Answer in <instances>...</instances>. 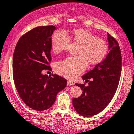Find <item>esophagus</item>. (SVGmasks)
Returning <instances> with one entry per match:
<instances>
[{
  "instance_id": "obj_1",
  "label": "esophagus",
  "mask_w": 134,
  "mask_h": 134,
  "mask_svg": "<svg viewBox=\"0 0 134 134\" xmlns=\"http://www.w3.org/2000/svg\"><path fill=\"white\" fill-rule=\"evenodd\" d=\"M75 83L71 80H67V86H73Z\"/></svg>"
}]
</instances>
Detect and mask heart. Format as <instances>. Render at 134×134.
I'll return each mask as SVG.
<instances>
[{"instance_id":"b5f03b06","label":"heart","mask_w":134,"mask_h":134,"mask_svg":"<svg viewBox=\"0 0 134 134\" xmlns=\"http://www.w3.org/2000/svg\"><path fill=\"white\" fill-rule=\"evenodd\" d=\"M70 39L79 44L76 54L57 62L55 71L68 79H74L86 69L87 62L90 65L102 63L108 54V45L102 38L84 29L71 31L69 37L62 31H57L52 35L51 47L54 54H59L65 49Z\"/></svg>"}]
</instances>
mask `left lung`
Wrapping results in <instances>:
<instances>
[{
    "instance_id": "left-lung-1",
    "label": "left lung",
    "mask_w": 134,
    "mask_h": 134,
    "mask_svg": "<svg viewBox=\"0 0 134 134\" xmlns=\"http://www.w3.org/2000/svg\"><path fill=\"white\" fill-rule=\"evenodd\" d=\"M109 50L102 63L82 76L88 82L75 84L82 90L80 97L72 99L75 111L83 116H92L103 111L113 97L119 86L122 69V56L117 41L107 33Z\"/></svg>"
}]
</instances>
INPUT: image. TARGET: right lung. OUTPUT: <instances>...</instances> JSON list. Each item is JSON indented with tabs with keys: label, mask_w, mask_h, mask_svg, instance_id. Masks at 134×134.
Wrapping results in <instances>:
<instances>
[{
	"label": "right lung",
	"mask_w": 134,
	"mask_h": 134,
	"mask_svg": "<svg viewBox=\"0 0 134 134\" xmlns=\"http://www.w3.org/2000/svg\"><path fill=\"white\" fill-rule=\"evenodd\" d=\"M56 27L41 26L23 35L17 43L13 55V75L15 88L23 102L38 111L51 107L67 80L57 75H42L51 69V37Z\"/></svg>",
	"instance_id": "1"
}]
</instances>
